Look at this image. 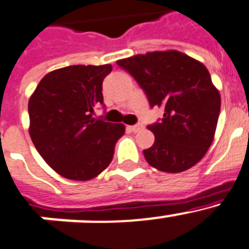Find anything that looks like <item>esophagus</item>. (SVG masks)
Wrapping results in <instances>:
<instances>
[{
  "mask_svg": "<svg viewBox=\"0 0 249 249\" xmlns=\"http://www.w3.org/2000/svg\"><path fill=\"white\" fill-rule=\"evenodd\" d=\"M129 129L133 131V133H138V131H140L141 129H142V125L138 124V125H131V126H129Z\"/></svg>",
  "mask_w": 249,
  "mask_h": 249,
  "instance_id": "34e87169",
  "label": "esophagus"
}]
</instances>
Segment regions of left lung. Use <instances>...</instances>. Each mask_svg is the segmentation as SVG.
I'll return each mask as SVG.
<instances>
[{
    "mask_svg": "<svg viewBox=\"0 0 249 249\" xmlns=\"http://www.w3.org/2000/svg\"><path fill=\"white\" fill-rule=\"evenodd\" d=\"M144 89L150 107L163 108L160 123L149 125L155 142L144 150L159 171L176 174L195 166L211 146L221 95L210 71L182 52L155 51L116 60Z\"/></svg>",
    "mask_w": 249,
    "mask_h": 249,
    "instance_id": "8db88e82",
    "label": "left lung"
}]
</instances>
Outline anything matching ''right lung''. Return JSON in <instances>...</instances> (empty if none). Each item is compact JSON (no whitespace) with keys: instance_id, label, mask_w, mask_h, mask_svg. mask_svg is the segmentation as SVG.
Listing matches in <instances>:
<instances>
[{"instance_id":"add662e5","label":"right lung","mask_w":249,"mask_h":249,"mask_svg":"<svg viewBox=\"0 0 249 249\" xmlns=\"http://www.w3.org/2000/svg\"><path fill=\"white\" fill-rule=\"evenodd\" d=\"M113 69L69 66L44 75L28 102L30 136L55 172L74 181L97 178L109 166L124 124L93 118L103 104V80Z\"/></svg>"}]
</instances>
